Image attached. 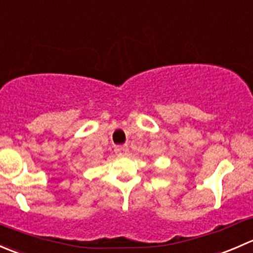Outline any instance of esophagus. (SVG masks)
Masks as SVG:
<instances>
[{
	"label": "esophagus",
	"mask_w": 253,
	"mask_h": 253,
	"mask_svg": "<svg viewBox=\"0 0 253 253\" xmlns=\"http://www.w3.org/2000/svg\"><path fill=\"white\" fill-rule=\"evenodd\" d=\"M115 152L119 157H127L129 153V149L127 147H116L115 148Z\"/></svg>",
	"instance_id": "34e87169"
}]
</instances>
